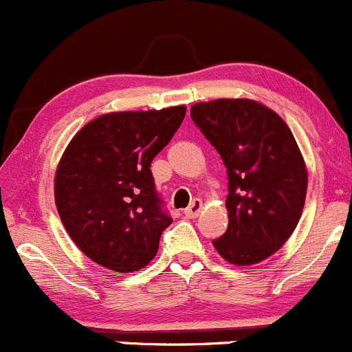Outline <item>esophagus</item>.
Returning <instances> with one entry per match:
<instances>
[{"mask_svg": "<svg viewBox=\"0 0 352 352\" xmlns=\"http://www.w3.org/2000/svg\"><path fill=\"white\" fill-rule=\"evenodd\" d=\"M201 212V200L195 199L192 201V204L188 205V208H185V217L187 218H197L199 217V213Z\"/></svg>", "mask_w": 352, "mask_h": 352, "instance_id": "esophagus-1", "label": "esophagus"}]
</instances>
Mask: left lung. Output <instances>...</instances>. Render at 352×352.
Returning <instances> with one entry per match:
<instances>
[{
	"label": "left lung",
	"instance_id": "left-lung-1",
	"mask_svg": "<svg viewBox=\"0 0 352 352\" xmlns=\"http://www.w3.org/2000/svg\"><path fill=\"white\" fill-rule=\"evenodd\" d=\"M190 116L227 167L228 228L213 246L232 265L260 263L292 236L305 207L308 172L296 140L256 100L199 102Z\"/></svg>",
	"mask_w": 352,
	"mask_h": 352
}]
</instances>
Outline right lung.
<instances>
[{
  "label": "right lung",
  "mask_w": 352,
  "mask_h": 352,
  "mask_svg": "<svg viewBox=\"0 0 352 352\" xmlns=\"http://www.w3.org/2000/svg\"><path fill=\"white\" fill-rule=\"evenodd\" d=\"M185 106L111 112L72 137L56 170L54 200L64 228L92 261L120 273L144 268L172 218L151 164L170 142Z\"/></svg>",
  "instance_id": "obj_1"
}]
</instances>
